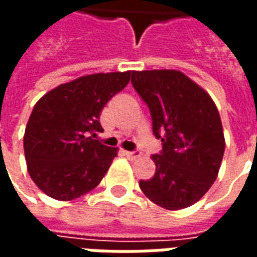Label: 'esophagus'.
Masks as SVG:
<instances>
[{"mask_svg":"<svg viewBox=\"0 0 257 257\" xmlns=\"http://www.w3.org/2000/svg\"><path fill=\"white\" fill-rule=\"evenodd\" d=\"M125 156L128 157L129 160H136L142 156V151L140 150H134V151H125Z\"/></svg>","mask_w":257,"mask_h":257,"instance_id":"obj_1","label":"esophagus"}]
</instances>
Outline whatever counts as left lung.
I'll return each instance as SVG.
<instances>
[{
  "label": "left lung",
  "mask_w": 257,
  "mask_h": 257,
  "mask_svg": "<svg viewBox=\"0 0 257 257\" xmlns=\"http://www.w3.org/2000/svg\"><path fill=\"white\" fill-rule=\"evenodd\" d=\"M131 82L162 142V150L153 156L156 175L140 180V189L161 208H187L204 197L219 173L224 154L219 111L202 88L176 70L132 71Z\"/></svg>",
  "instance_id": "obj_1"
}]
</instances>
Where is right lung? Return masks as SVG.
Instances as JSON below:
<instances>
[{
    "instance_id": "1",
    "label": "right lung",
    "mask_w": 257,
    "mask_h": 257,
    "mask_svg": "<svg viewBox=\"0 0 257 257\" xmlns=\"http://www.w3.org/2000/svg\"><path fill=\"white\" fill-rule=\"evenodd\" d=\"M131 71L92 74L42 96L26 126L27 169L38 189L59 201L84 195L100 183L117 149L96 138L100 114L128 85Z\"/></svg>"
}]
</instances>
